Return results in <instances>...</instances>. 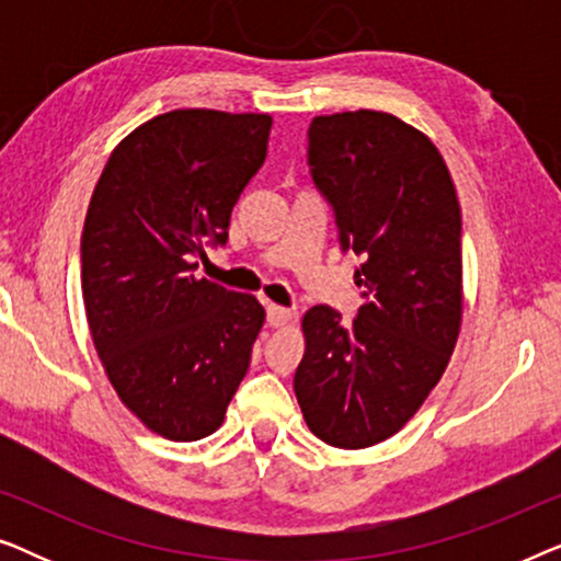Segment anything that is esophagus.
<instances>
[{"label": "esophagus", "instance_id": "1", "mask_svg": "<svg viewBox=\"0 0 561 561\" xmlns=\"http://www.w3.org/2000/svg\"><path fill=\"white\" fill-rule=\"evenodd\" d=\"M296 321V311L286 309V306H267V324L271 327H288Z\"/></svg>", "mask_w": 561, "mask_h": 561}]
</instances>
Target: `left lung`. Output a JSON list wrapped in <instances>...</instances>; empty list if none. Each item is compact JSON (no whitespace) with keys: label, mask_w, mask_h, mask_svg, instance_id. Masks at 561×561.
Returning <instances> with one entry per match:
<instances>
[{"label":"left lung","mask_w":561,"mask_h":561,"mask_svg":"<svg viewBox=\"0 0 561 561\" xmlns=\"http://www.w3.org/2000/svg\"><path fill=\"white\" fill-rule=\"evenodd\" d=\"M311 175L340 242L365 257L363 306L342 324L304 313L294 388L306 424L340 449L380 444L413 419L447 370L462 327V217L436 145L388 112L313 117Z\"/></svg>","instance_id":"8db88e82"}]
</instances>
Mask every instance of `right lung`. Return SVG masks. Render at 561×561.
<instances>
[{
  "instance_id": "1",
  "label": "right lung",
  "mask_w": 561,
  "mask_h": 561,
  "mask_svg": "<svg viewBox=\"0 0 561 561\" xmlns=\"http://www.w3.org/2000/svg\"><path fill=\"white\" fill-rule=\"evenodd\" d=\"M271 114L173 110L112 150L81 234L83 309L119 401L150 432H217L265 324L255 296L196 278L263 165Z\"/></svg>"
}]
</instances>
